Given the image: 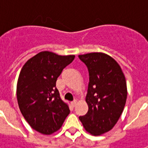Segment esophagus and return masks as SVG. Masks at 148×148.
<instances>
[{
	"mask_svg": "<svg viewBox=\"0 0 148 148\" xmlns=\"http://www.w3.org/2000/svg\"><path fill=\"white\" fill-rule=\"evenodd\" d=\"M77 99H75L74 101H72V102H71V105H72V106H76V105H77Z\"/></svg>",
	"mask_w": 148,
	"mask_h": 148,
	"instance_id": "1",
	"label": "esophagus"
}]
</instances>
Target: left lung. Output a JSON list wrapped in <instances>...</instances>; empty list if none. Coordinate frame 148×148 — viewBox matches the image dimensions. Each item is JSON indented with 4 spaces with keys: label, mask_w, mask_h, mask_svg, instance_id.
I'll return each instance as SVG.
<instances>
[{
    "label": "left lung",
    "mask_w": 148,
    "mask_h": 148,
    "mask_svg": "<svg viewBox=\"0 0 148 148\" xmlns=\"http://www.w3.org/2000/svg\"><path fill=\"white\" fill-rule=\"evenodd\" d=\"M86 65L90 82L86 115L79 117L86 131L93 136L109 132L122 114L127 99V84L119 63L104 53L78 56Z\"/></svg>",
    "instance_id": "1"
}]
</instances>
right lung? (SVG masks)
Here are the masks:
<instances>
[{
	"label": "right lung",
	"instance_id": "1",
	"mask_svg": "<svg viewBox=\"0 0 148 148\" xmlns=\"http://www.w3.org/2000/svg\"><path fill=\"white\" fill-rule=\"evenodd\" d=\"M75 55L43 51L28 60L19 75L16 95L20 112L33 129L44 135L58 131L70 114L56 82Z\"/></svg>",
	"mask_w": 148,
	"mask_h": 148
}]
</instances>
